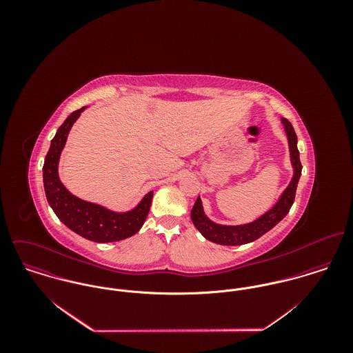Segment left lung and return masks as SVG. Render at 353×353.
<instances>
[{"label":"left lung","mask_w":353,"mask_h":353,"mask_svg":"<svg viewBox=\"0 0 353 353\" xmlns=\"http://www.w3.org/2000/svg\"><path fill=\"white\" fill-rule=\"evenodd\" d=\"M281 122L285 128V133L290 143L291 161L294 165V178L291 183L288 185V188L281 194L280 200L270 210H268L265 214H262L259 219L254 220L252 223L242 224V225H221L210 221L203 213L201 200L199 197L192 209V221L208 241L217 245H224V246H239V245L250 243L252 241L261 238L268 231H270L290 212L292 203L295 201L298 182L302 175V163H301L299 151H298V137L291 122L285 118H283Z\"/></svg>","instance_id":"obj_1"}]
</instances>
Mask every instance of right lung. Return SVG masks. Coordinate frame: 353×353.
Returning a JSON list of instances; mask_svg holds the SVG:
<instances>
[{
  "mask_svg": "<svg viewBox=\"0 0 353 353\" xmlns=\"http://www.w3.org/2000/svg\"><path fill=\"white\" fill-rule=\"evenodd\" d=\"M84 110L85 107L73 111L51 140L50 150L43 164L46 199L57 217L80 236L98 243L118 242L140 231L150 213L153 192H150L133 210L125 213H117L101 205L83 201L68 192L58 176V161L72 125Z\"/></svg>",
  "mask_w": 353,
  "mask_h": 353,
  "instance_id": "obj_1",
  "label": "right lung"
}]
</instances>
